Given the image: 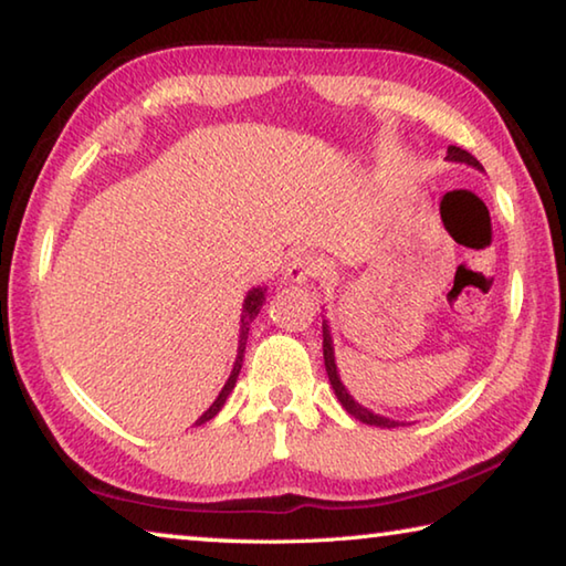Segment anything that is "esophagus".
Returning <instances> with one entry per match:
<instances>
[{
	"instance_id": "esophagus-1",
	"label": "esophagus",
	"mask_w": 566,
	"mask_h": 566,
	"mask_svg": "<svg viewBox=\"0 0 566 566\" xmlns=\"http://www.w3.org/2000/svg\"><path fill=\"white\" fill-rule=\"evenodd\" d=\"M319 272H322V264H319L317 256L294 254L292 262L286 264V270H284V280L302 284L306 280H314V276H319Z\"/></svg>"
}]
</instances>
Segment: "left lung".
I'll return each instance as SVG.
<instances>
[{
  "mask_svg": "<svg viewBox=\"0 0 566 566\" xmlns=\"http://www.w3.org/2000/svg\"><path fill=\"white\" fill-rule=\"evenodd\" d=\"M447 159H449V161H459V165H469V167H474V169H479V171H484V167L479 165V161H476L472 155H469L467 149H462V147H449V149H447ZM322 337H324V342H322V349H324V367H327L329 385H332V389H334V395H337V399L342 401V407L347 409L354 419H359L361 424H371V427H381V429L405 427V421H395V419H389V417L375 415V411H371V409L361 407L359 401H354V397L349 395L347 387H344L342 379H339L337 361H334V347H332V334H329V327H327V319H324V324H322Z\"/></svg>",
  "mask_w": 566,
  "mask_h": 566,
  "instance_id": "left-lung-1",
  "label": "left lung"
}]
</instances>
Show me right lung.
<instances>
[{"mask_svg": "<svg viewBox=\"0 0 566 566\" xmlns=\"http://www.w3.org/2000/svg\"><path fill=\"white\" fill-rule=\"evenodd\" d=\"M264 292L266 286H254L252 292L247 294V300L242 304V324H239V347H237V361H234V369L232 375H229L227 385L222 387V391H219V397L212 401V407H209L202 417L197 419V424H205V421L214 419L219 415V409L224 407L227 397L232 395V389L237 385V377H239V369H242V361H244V347H247V334H249V324H252L256 319V314H260L262 304H264Z\"/></svg>", "mask_w": 566, "mask_h": 566, "instance_id": "1", "label": "right lung"}]
</instances>
